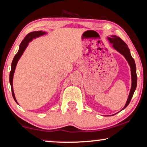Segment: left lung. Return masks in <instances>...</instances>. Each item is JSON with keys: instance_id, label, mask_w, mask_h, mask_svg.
<instances>
[{"instance_id": "obj_1", "label": "left lung", "mask_w": 147, "mask_h": 147, "mask_svg": "<svg viewBox=\"0 0 147 147\" xmlns=\"http://www.w3.org/2000/svg\"><path fill=\"white\" fill-rule=\"evenodd\" d=\"M107 39L109 40L111 44H113V47L114 49L119 52L120 54L123 55L125 57L127 61H128L129 65L131 67V88L130 93H129L128 99H127V103L125 104V107H123V109L127 107L130 103L132 97L134 94L136 88H137V72H136V65L134 59L132 58L130 50H129L128 46H127V44L121 39L119 37L117 36L113 35L111 36V37H107Z\"/></svg>"}]
</instances>
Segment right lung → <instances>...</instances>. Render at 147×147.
<instances>
[{
    "mask_svg": "<svg viewBox=\"0 0 147 147\" xmlns=\"http://www.w3.org/2000/svg\"><path fill=\"white\" fill-rule=\"evenodd\" d=\"M46 32H42V31H34V32H32L29 33L28 34H27L26 36V37L24 38V39L22 40V42H21V44H20V47H19V50L17 52V54L15 55L14 58H13V60H12V64H11V70H10V78H9V80H10V86H11V89H12V97L17 103V101L16 99L15 95H14V90H13V86H12V82H13V76H14V71H15L16 69V66L17 63H18V59H20V58L22 56L23 53H24L25 49L26 48V47L28 45V43L30 41H32L34 38L40 37V36H43L44 34H46Z\"/></svg>",
    "mask_w": 147,
    "mask_h": 147,
    "instance_id": "1",
    "label": "right lung"
}]
</instances>
